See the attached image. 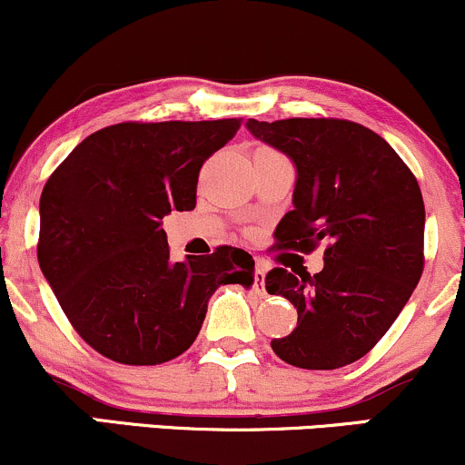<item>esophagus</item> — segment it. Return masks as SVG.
<instances>
[{
	"label": "esophagus",
	"instance_id": "1",
	"mask_svg": "<svg viewBox=\"0 0 465 465\" xmlns=\"http://www.w3.org/2000/svg\"><path fill=\"white\" fill-rule=\"evenodd\" d=\"M264 275H266V264L258 262L255 264V273H253V288L258 292H264Z\"/></svg>",
	"mask_w": 465,
	"mask_h": 465
}]
</instances>
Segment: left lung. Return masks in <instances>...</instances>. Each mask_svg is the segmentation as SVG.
Wrapping results in <instances>:
<instances>
[{
	"instance_id": "obj_1",
	"label": "left lung",
	"mask_w": 465,
	"mask_h": 465,
	"mask_svg": "<svg viewBox=\"0 0 465 465\" xmlns=\"http://www.w3.org/2000/svg\"><path fill=\"white\" fill-rule=\"evenodd\" d=\"M247 129L292 159V210L280 249L311 253L323 271L266 273V292L297 308V328L271 341L288 365L336 370L362 359L396 322L424 271V201L418 179L378 133L336 117L249 120Z\"/></svg>"
}]
</instances>
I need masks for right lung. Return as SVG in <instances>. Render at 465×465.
Masks as SVG:
<instances>
[{
  "label": "right lung",
  "instance_id": "add662e5",
  "mask_svg": "<svg viewBox=\"0 0 465 465\" xmlns=\"http://www.w3.org/2000/svg\"><path fill=\"white\" fill-rule=\"evenodd\" d=\"M240 120L122 122L92 133L41 192L36 258L69 323L122 365H159L194 343L221 284L251 286L236 247L170 260L162 221L196 205L201 165Z\"/></svg>",
  "mask_w": 465,
  "mask_h": 465
}]
</instances>
